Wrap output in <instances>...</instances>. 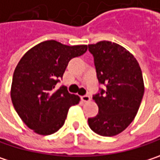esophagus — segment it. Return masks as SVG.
Instances as JSON below:
<instances>
[{"mask_svg": "<svg viewBox=\"0 0 160 160\" xmlns=\"http://www.w3.org/2000/svg\"><path fill=\"white\" fill-rule=\"evenodd\" d=\"M81 99H82V101L85 102V103H87V102H89V101L91 100L90 97H88V96H84V97H81Z\"/></svg>", "mask_w": 160, "mask_h": 160, "instance_id": "34e87169", "label": "esophagus"}]
</instances>
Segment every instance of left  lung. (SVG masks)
<instances>
[{
    "mask_svg": "<svg viewBox=\"0 0 160 160\" xmlns=\"http://www.w3.org/2000/svg\"><path fill=\"white\" fill-rule=\"evenodd\" d=\"M94 55L100 84L107 90L94 96L98 114L88 118L90 128L100 136L113 137L134 120L142 101L145 86L139 63L125 47L109 41L88 44Z\"/></svg>",
    "mask_w": 160,
    "mask_h": 160,
    "instance_id": "left-lung-1",
    "label": "left lung"
}]
</instances>
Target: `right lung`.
<instances>
[{
    "label": "right lung",
    "instance_id": "right-lung-1",
    "mask_svg": "<svg viewBox=\"0 0 160 160\" xmlns=\"http://www.w3.org/2000/svg\"><path fill=\"white\" fill-rule=\"evenodd\" d=\"M87 45H65L47 40L27 51L14 70L11 86L12 105L22 122L36 134L47 136L64 124L69 108L80 97L55 89L69 61L84 54Z\"/></svg>",
    "mask_w": 160,
    "mask_h": 160
}]
</instances>
